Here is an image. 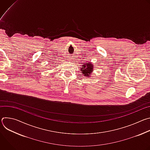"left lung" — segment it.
Wrapping results in <instances>:
<instances>
[{
  "label": "left lung",
  "mask_w": 150,
  "mask_h": 150,
  "mask_svg": "<svg viewBox=\"0 0 150 150\" xmlns=\"http://www.w3.org/2000/svg\"><path fill=\"white\" fill-rule=\"evenodd\" d=\"M94 69V65L92 62H83L82 63V67L80 68V70L81 71L82 74L84 76H87L88 78L90 77L91 74L93 72Z\"/></svg>",
  "instance_id": "8db88e82"
}]
</instances>
